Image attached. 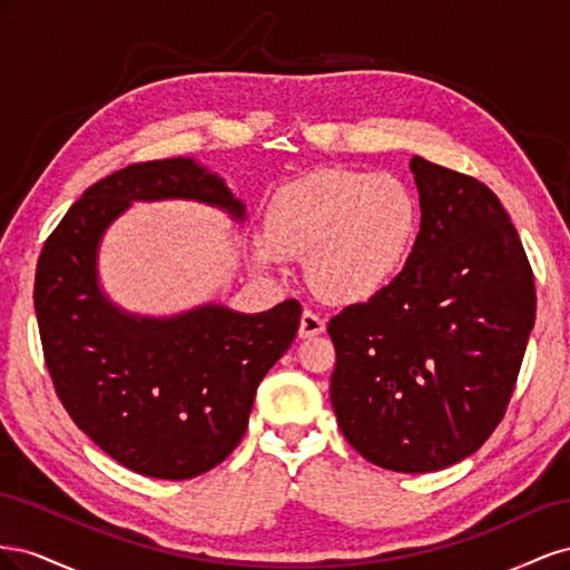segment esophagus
<instances>
[{
	"mask_svg": "<svg viewBox=\"0 0 570 570\" xmlns=\"http://www.w3.org/2000/svg\"><path fill=\"white\" fill-rule=\"evenodd\" d=\"M325 331V318L316 312H312V308H306V312L302 314V323H299V337L302 340H308V337H316Z\"/></svg>",
	"mask_w": 570,
	"mask_h": 570,
	"instance_id": "1",
	"label": "esophagus"
}]
</instances>
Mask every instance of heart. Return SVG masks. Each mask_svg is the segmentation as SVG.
<instances>
[{
  "instance_id": "obj_1",
  "label": "heart",
  "mask_w": 570,
  "mask_h": 570,
  "mask_svg": "<svg viewBox=\"0 0 570 570\" xmlns=\"http://www.w3.org/2000/svg\"><path fill=\"white\" fill-rule=\"evenodd\" d=\"M416 230L419 204L400 178L323 168L275 189L252 258L275 271L289 256H306L323 297L366 302L402 271Z\"/></svg>"
}]
</instances>
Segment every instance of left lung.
Here are the masks:
<instances>
[{
    "label": "left lung",
    "mask_w": 570,
    "mask_h": 570,
    "mask_svg": "<svg viewBox=\"0 0 570 570\" xmlns=\"http://www.w3.org/2000/svg\"><path fill=\"white\" fill-rule=\"evenodd\" d=\"M421 230L404 271L327 323L342 435L381 469L430 473L502 421L534 323L521 237L480 180L413 157Z\"/></svg>",
    "instance_id": "1"
}]
</instances>
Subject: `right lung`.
<instances>
[{
    "instance_id": "obj_1",
    "label": "right lung",
    "mask_w": 570,
    "mask_h": 570,
    "mask_svg": "<svg viewBox=\"0 0 570 570\" xmlns=\"http://www.w3.org/2000/svg\"><path fill=\"white\" fill-rule=\"evenodd\" d=\"M185 199L245 223L247 206L193 157L120 168L85 189L38 262L45 361L76 425L126 469L187 480L243 440L258 383L299 331L302 304L262 314L206 302L170 316L118 306L99 278V247L132 202Z\"/></svg>"
}]
</instances>
